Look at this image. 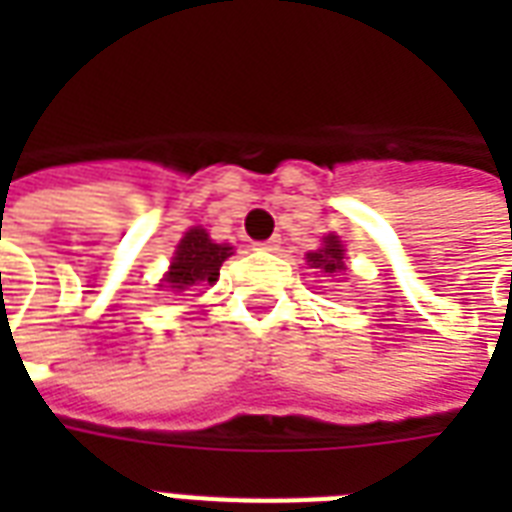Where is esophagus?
<instances>
[{"mask_svg": "<svg viewBox=\"0 0 512 512\" xmlns=\"http://www.w3.org/2000/svg\"><path fill=\"white\" fill-rule=\"evenodd\" d=\"M279 244H281V239H276V236H273V239H268V241H257L255 249H260V252H276V249H279Z\"/></svg>", "mask_w": 512, "mask_h": 512, "instance_id": "1", "label": "esophagus"}]
</instances>
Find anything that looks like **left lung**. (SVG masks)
<instances>
[{
	"mask_svg": "<svg viewBox=\"0 0 512 512\" xmlns=\"http://www.w3.org/2000/svg\"><path fill=\"white\" fill-rule=\"evenodd\" d=\"M308 265L311 268H321L324 273H335L342 268V247L337 236H327L324 247L316 252H308Z\"/></svg>",
	"mask_w": 512,
	"mask_h": 512,
	"instance_id": "left-lung-1",
	"label": "left lung"
}]
</instances>
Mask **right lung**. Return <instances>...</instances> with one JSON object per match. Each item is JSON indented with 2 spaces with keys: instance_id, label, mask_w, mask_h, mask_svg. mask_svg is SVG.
Segmentation results:
<instances>
[{
  "instance_id": "add662e5",
  "label": "right lung",
  "mask_w": 512,
  "mask_h": 512,
  "mask_svg": "<svg viewBox=\"0 0 512 512\" xmlns=\"http://www.w3.org/2000/svg\"><path fill=\"white\" fill-rule=\"evenodd\" d=\"M231 255V247L215 244L204 228H191L180 239V244H177L170 273H167L164 281L175 292H183L188 287H199V284H215L217 276H220V265H223L225 257Z\"/></svg>"
}]
</instances>
